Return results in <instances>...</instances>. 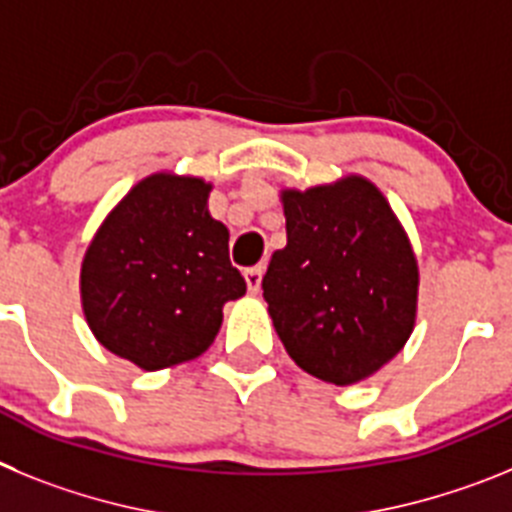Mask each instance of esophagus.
Segmentation results:
<instances>
[{"label":"esophagus","mask_w":512,"mask_h":512,"mask_svg":"<svg viewBox=\"0 0 512 512\" xmlns=\"http://www.w3.org/2000/svg\"><path fill=\"white\" fill-rule=\"evenodd\" d=\"M262 273H265V265H252V268L244 270V281H247V288H250L252 293L260 291V283H262Z\"/></svg>","instance_id":"1"}]
</instances>
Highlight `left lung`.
<instances>
[{
    "instance_id": "1",
    "label": "left lung",
    "mask_w": 512,
    "mask_h": 512,
    "mask_svg": "<svg viewBox=\"0 0 512 512\" xmlns=\"http://www.w3.org/2000/svg\"><path fill=\"white\" fill-rule=\"evenodd\" d=\"M288 242L262 278L296 366L330 384L366 379L410 337L417 262L384 195L363 177L286 190Z\"/></svg>"
}]
</instances>
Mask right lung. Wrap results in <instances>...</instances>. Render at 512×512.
Segmentation results:
<instances>
[{"instance_id":"obj_1","label":"right lung","mask_w":512,"mask_h":512,"mask_svg":"<svg viewBox=\"0 0 512 512\" xmlns=\"http://www.w3.org/2000/svg\"><path fill=\"white\" fill-rule=\"evenodd\" d=\"M211 185L151 175L118 203L82 262L84 317L97 340L144 371L193 361L247 283L229 231L211 219Z\"/></svg>"}]
</instances>
